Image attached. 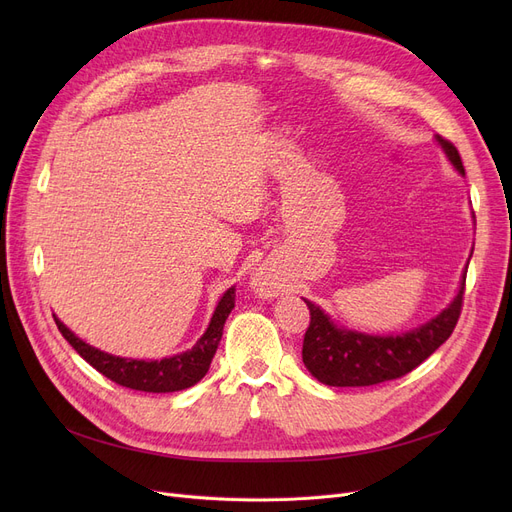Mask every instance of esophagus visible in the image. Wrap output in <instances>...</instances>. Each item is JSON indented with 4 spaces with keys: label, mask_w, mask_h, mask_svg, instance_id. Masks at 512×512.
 I'll use <instances>...</instances> for the list:
<instances>
[{
    "label": "esophagus",
    "mask_w": 512,
    "mask_h": 512,
    "mask_svg": "<svg viewBox=\"0 0 512 512\" xmlns=\"http://www.w3.org/2000/svg\"><path fill=\"white\" fill-rule=\"evenodd\" d=\"M255 288H257L261 294H272V292L276 290L272 276L265 274V272H261V274L255 276Z\"/></svg>",
    "instance_id": "esophagus-1"
}]
</instances>
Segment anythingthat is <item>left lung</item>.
Masks as SVG:
<instances>
[{"mask_svg":"<svg viewBox=\"0 0 512 512\" xmlns=\"http://www.w3.org/2000/svg\"><path fill=\"white\" fill-rule=\"evenodd\" d=\"M436 141L454 170L465 176L463 161L456 147L442 139L440 134H436ZM463 292L465 272L459 292L446 309L419 328L396 336H375L342 328L334 324V319L324 309L305 299L311 321L303 340V363L315 380L338 388L373 386L402 378L450 338L461 315Z\"/></svg>","mask_w":512,"mask_h":512,"instance_id":"1","label":"left lung"}]
</instances>
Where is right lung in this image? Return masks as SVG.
Listing matches in <instances>:
<instances>
[{"mask_svg":"<svg viewBox=\"0 0 512 512\" xmlns=\"http://www.w3.org/2000/svg\"><path fill=\"white\" fill-rule=\"evenodd\" d=\"M234 290L236 288L230 286L222 294V299L211 315L205 334L197 340L193 348L159 361L157 359H124V357L99 351V348L87 344L85 340H80L70 328L62 324L56 315H53V319H56L58 330L72 344L74 351L89 365H93L99 373H103L107 380H112L124 388L141 390V392H155V394L178 392V390L195 386L207 373L211 359L215 351H218V344L222 340L226 319L234 309V297H236Z\"/></svg>","mask_w":512,"mask_h":512,"instance_id":"right-lung-1","label":"right lung"}]
</instances>
